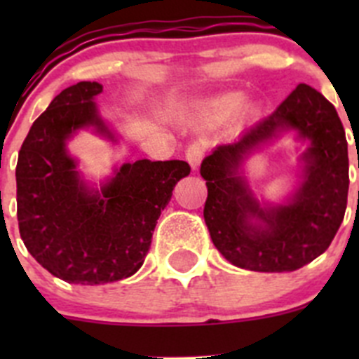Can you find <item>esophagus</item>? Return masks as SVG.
<instances>
[{"instance_id": "1", "label": "esophagus", "mask_w": 359, "mask_h": 359, "mask_svg": "<svg viewBox=\"0 0 359 359\" xmlns=\"http://www.w3.org/2000/svg\"><path fill=\"white\" fill-rule=\"evenodd\" d=\"M205 151H206V147L203 142H193L189 147H187L186 159H187V163L191 165V168H198V165L201 163L203 156H205Z\"/></svg>"}]
</instances>
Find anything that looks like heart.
Wrapping results in <instances>:
<instances>
[{
	"instance_id": "1",
	"label": "heart",
	"mask_w": 359,
	"mask_h": 359,
	"mask_svg": "<svg viewBox=\"0 0 359 359\" xmlns=\"http://www.w3.org/2000/svg\"><path fill=\"white\" fill-rule=\"evenodd\" d=\"M241 104H243V95L241 93H226V95H220L217 99L210 100L206 104L205 114L212 121H220V119H226L231 114H234V112L240 109Z\"/></svg>"
}]
</instances>
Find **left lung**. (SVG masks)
<instances>
[{
	"label": "left lung",
	"instance_id": "obj_1",
	"mask_svg": "<svg viewBox=\"0 0 359 359\" xmlns=\"http://www.w3.org/2000/svg\"><path fill=\"white\" fill-rule=\"evenodd\" d=\"M290 129L310 140L304 180L288 203L262 207L239 166L260 143ZM200 173L208 187L203 215L215 248L241 269L288 273L320 257L342 224L349 189L346 132L335 107L318 90L299 85L273 114L203 159Z\"/></svg>",
	"mask_w": 359,
	"mask_h": 359
}]
</instances>
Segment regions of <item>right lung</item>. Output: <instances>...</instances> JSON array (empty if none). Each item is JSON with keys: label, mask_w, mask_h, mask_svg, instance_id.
I'll use <instances>...</instances> for the list:
<instances>
[{"label": "right lung", "mask_w": 359, "mask_h": 359, "mask_svg": "<svg viewBox=\"0 0 359 359\" xmlns=\"http://www.w3.org/2000/svg\"><path fill=\"white\" fill-rule=\"evenodd\" d=\"M97 81L62 90L32 123L17 161V219L27 252L67 283L102 285L135 274L175 184L191 166L180 159H139L92 189L83 182L67 140L93 126L114 140L97 111Z\"/></svg>", "instance_id": "1"}]
</instances>
